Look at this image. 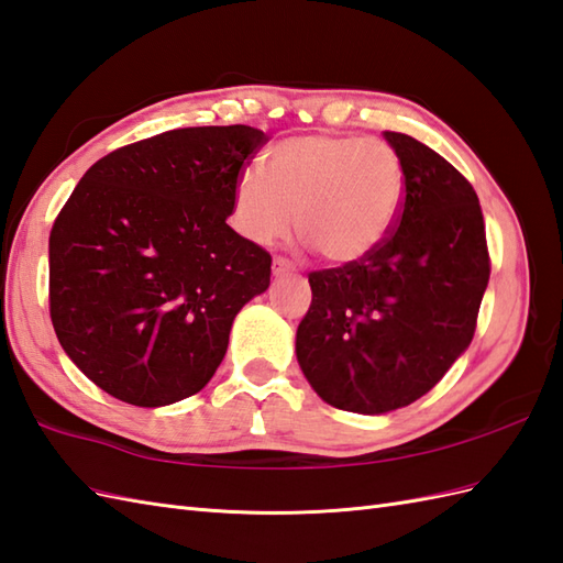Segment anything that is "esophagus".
Here are the masks:
<instances>
[{"label": "esophagus", "instance_id": "34e87169", "mask_svg": "<svg viewBox=\"0 0 563 563\" xmlns=\"http://www.w3.org/2000/svg\"><path fill=\"white\" fill-rule=\"evenodd\" d=\"M285 273H292V264L283 256L273 258V276H285Z\"/></svg>", "mask_w": 563, "mask_h": 563}]
</instances>
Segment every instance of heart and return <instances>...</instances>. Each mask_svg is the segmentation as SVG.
Listing matches in <instances>:
<instances>
[{"mask_svg":"<svg viewBox=\"0 0 563 563\" xmlns=\"http://www.w3.org/2000/svg\"><path fill=\"white\" fill-rule=\"evenodd\" d=\"M405 194L398 151L382 139L307 134L285 139L264 167H246L234 187V225L271 244L295 225L325 261L352 264L394 230Z\"/></svg>","mask_w":563,"mask_h":563,"instance_id":"b5f03b06","label":"heart"}]
</instances>
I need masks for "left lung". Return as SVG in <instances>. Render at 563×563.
<instances>
[{
    "label": "left lung",
    "mask_w": 563,
    "mask_h": 563,
    "mask_svg": "<svg viewBox=\"0 0 563 563\" xmlns=\"http://www.w3.org/2000/svg\"><path fill=\"white\" fill-rule=\"evenodd\" d=\"M384 139L405 169L396 228L369 256L309 273L295 341L319 398L360 415L405 408L441 382L473 341L489 283L473 185L417 139Z\"/></svg>",
    "instance_id": "left-lung-1"
}]
</instances>
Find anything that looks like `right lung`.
I'll return each mask as SVG.
<instances>
[{
	"mask_svg": "<svg viewBox=\"0 0 563 563\" xmlns=\"http://www.w3.org/2000/svg\"><path fill=\"white\" fill-rule=\"evenodd\" d=\"M268 136L189 126L104 155L49 232V317L69 360L139 408L189 398L225 357L232 321L271 283V254L228 225Z\"/></svg>",
	"mask_w": 563,
	"mask_h": 563,
	"instance_id": "1",
	"label": "right lung"
}]
</instances>
